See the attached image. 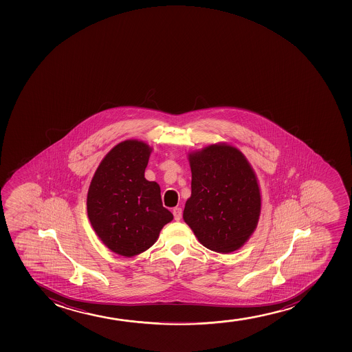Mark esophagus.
<instances>
[{
  "label": "esophagus",
  "mask_w": 352,
  "mask_h": 352,
  "mask_svg": "<svg viewBox=\"0 0 352 352\" xmlns=\"http://www.w3.org/2000/svg\"><path fill=\"white\" fill-rule=\"evenodd\" d=\"M173 214H174L176 221H179V219H182V209L181 208H175L174 210H173Z\"/></svg>",
  "instance_id": "34e87169"
}]
</instances>
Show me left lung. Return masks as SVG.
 I'll use <instances>...</instances> for the list:
<instances>
[{"mask_svg":"<svg viewBox=\"0 0 352 352\" xmlns=\"http://www.w3.org/2000/svg\"><path fill=\"white\" fill-rule=\"evenodd\" d=\"M191 196L183 211L199 243L230 254L250 239L261 214V190L255 171L237 148L217 143L188 154Z\"/></svg>","mask_w":352,"mask_h":352,"instance_id":"1","label":"left lung"}]
</instances>
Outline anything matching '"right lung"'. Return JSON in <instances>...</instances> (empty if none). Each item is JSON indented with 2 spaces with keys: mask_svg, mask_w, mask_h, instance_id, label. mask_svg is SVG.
Here are the masks:
<instances>
[{
  "mask_svg": "<svg viewBox=\"0 0 352 352\" xmlns=\"http://www.w3.org/2000/svg\"><path fill=\"white\" fill-rule=\"evenodd\" d=\"M153 148L126 140L102 160L90 182L87 211L105 247L133 257L157 241L174 216L162 204L161 188L144 177Z\"/></svg>",
  "mask_w": 352,
  "mask_h": 352,
  "instance_id": "right-lung-1",
  "label": "right lung"
}]
</instances>
